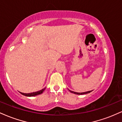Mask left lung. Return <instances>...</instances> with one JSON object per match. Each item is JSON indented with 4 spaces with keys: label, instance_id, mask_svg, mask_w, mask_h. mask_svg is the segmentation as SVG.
Here are the masks:
<instances>
[{
    "label": "left lung",
    "instance_id": "1",
    "mask_svg": "<svg viewBox=\"0 0 122 122\" xmlns=\"http://www.w3.org/2000/svg\"><path fill=\"white\" fill-rule=\"evenodd\" d=\"M69 91L70 92H71V93H75V94H76V95H84V94H87V93H90L91 92H92V91H87V92H82V93H79V92H73V91H72L69 90Z\"/></svg>",
    "mask_w": 122,
    "mask_h": 122
}]
</instances>
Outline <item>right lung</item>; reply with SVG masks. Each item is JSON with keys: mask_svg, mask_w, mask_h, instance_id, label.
<instances>
[{"mask_svg": "<svg viewBox=\"0 0 122 122\" xmlns=\"http://www.w3.org/2000/svg\"><path fill=\"white\" fill-rule=\"evenodd\" d=\"M45 89H46V87L42 89H41V90L39 91L32 92V93H22V92H20L22 95H25V96H29V97H30V96H37V95L41 94V93H43V92L45 90Z\"/></svg>", "mask_w": 122, "mask_h": 122, "instance_id": "add662e5", "label": "right lung"}]
</instances>
